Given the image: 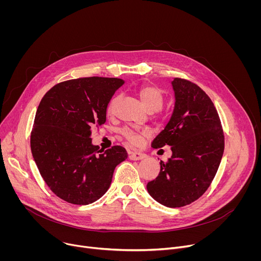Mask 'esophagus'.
Wrapping results in <instances>:
<instances>
[{
  "label": "esophagus",
  "instance_id": "34e87169",
  "mask_svg": "<svg viewBox=\"0 0 261 261\" xmlns=\"http://www.w3.org/2000/svg\"><path fill=\"white\" fill-rule=\"evenodd\" d=\"M145 157H146V155L144 153H141V152H131L129 154L130 160H142Z\"/></svg>",
  "mask_w": 261,
  "mask_h": 261
}]
</instances>
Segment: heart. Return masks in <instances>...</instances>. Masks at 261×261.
I'll list each match as a JSON object with an SVG mask.
<instances>
[{
	"label": "heart",
	"mask_w": 261,
	"mask_h": 261,
	"mask_svg": "<svg viewBox=\"0 0 261 261\" xmlns=\"http://www.w3.org/2000/svg\"><path fill=\"white\" fill-rule=\"evenodd\" d=\"M137 94L140 98L141 103L148 111H157L161 108V106L163 104V100H164L163 93L156 86H150V85L141 86L138 89ZM117 100H118V97L114 98L109 103V105H108L109 113L113 111V107H114L115 103L117 102ZM124 134H125L126 138L129 140V142H131L133 144H139L141 142V134H139V133H136L131 130H126L124 132ZM143 134H145V133H143Z\"/></svg>",
	"instance_id": "obj_1"
}]
</instances>
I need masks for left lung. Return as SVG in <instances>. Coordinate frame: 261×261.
Listing matches in <instances>:
<instances>
[{"mask_svg": "<svg viewBox=\"0 0 261 261\" xmlns=\"http://www.w3.org/2000/svg\"><path fill=\"white\" fill-rule=\"evenodd\" d=\"M174 106L154 148L170 145L172 155L161 161L159 175L146 189L156 201L180 207L198 199L210 187L224 152V135L217 109L195 84L173 79Z\"/></svg>", "mask_w": 261, "mask_h": 261, "instance_id": "left-lung-1", "label": "left lung"}]
</instances>
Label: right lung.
I'll return each instance as SVG.
<instances>
[{"label":"right lung","instance_id":"right-lung-1","mask_svg":"<svg viewBox=\"0 0 261 261\" xmlns=\"http://www.w3.org/2000/svg\"><path fill=\"white\" fill-rule=\"evenodd\" d=\"M125 82L85 77L56 85L42 98L31 134L34 161L50 190L63 200L86 205L101 198L114 171L128 157L123 146L99 151L95 125L106 122L110 99Z\"/></svg>","mask_w":261,"mask_h":261}]
</instances>
